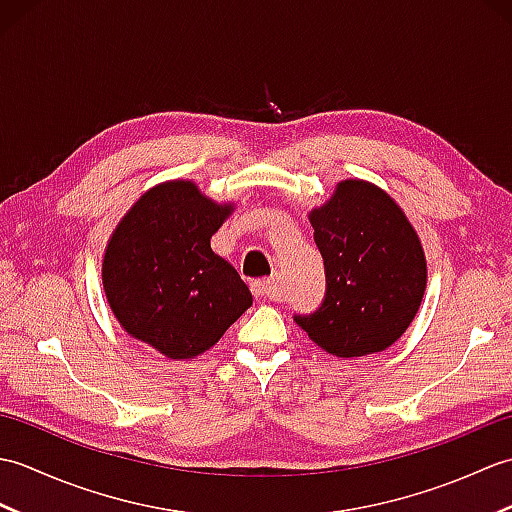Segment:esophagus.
I'll return each mask as SVG.
<instances>
[{
	"mask_svg": "<svg viewBox=\"0 0 512 512\" xmlns=\"http://www.w3.org/2000/svg\"><path fill=\"white\" fill-rule=\"evenodd\" d=\"M277 290H279L277 279H259V281H253V295H255L259 301L275 299V297H277Z\"/></svg>",
	"mask_w": 512,
	"mask_h": 512,
	"instance_id": "esophagus-1",
	"label": "esophagus"
}]
</instances>
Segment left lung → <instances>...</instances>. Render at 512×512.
Listing matches in <instances>:
<instances>
[{
    "mask_svg": "<svg viewBox=\"0 0 512 512\" xmlns=\"http://www.w3.org/2000/svg\"><path fill=\"white\" fill-rule=\"evenodd\" d=\"M308 217L328 290L317 312L295 317L297 325L339 358L387 350L409 328L427 288L416 228L389 193L358 178L341 180Z\"/></svg>",
    "mask_w": 512,
    "mask_h": 512,
    "instance_id": "left-lung-1",
    "label": "left lung"
}]
</instances>
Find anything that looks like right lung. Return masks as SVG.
<instances>
[{
  "label": "right lung",
  "mask_w": 512,
  "mask_h": 512,
  "mask_svg": "<svg viewBox=\"0 0 512 512\" xmlns=\"http://www.w3.org/2000/svg\"><path fill=\"white\" fill-rule=\"evenodd\" d=\"M233 209L191 180H169L145 191L123 215L105 246L101 277L129 336L187 361L211 350L253 306L237 270L211 248Z\"/></svg>",
  "instance_id": "right-lung-1"
}]
</instances>
